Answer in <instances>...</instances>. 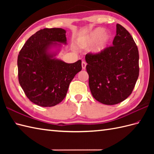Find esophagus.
Segmentation results:
<instances>
[{"label": "esophagus", "mask_w": 154, "mask_h": 154, "mask_svg": "<svg viewBox=\"0 0 154 154\" xmlns=\"http://www.w3.org/2000/svg\"><path fill=\"white\" fill-rule=\"evenodd\" d=\"M81 65H82V69H85L86 68V65H87L86 62L83 61L82 63H81Z\"/></svg>", "instance_id": "esophagus-1"}]
</instances>
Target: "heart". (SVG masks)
<instances>
[{
  "instance_id": "1",
  "label": "heart",
  "mask_w": 154,
  "mask_h": 154,
  "mask_svg": "<svg viewBox=\"0 0 154 154\" xmlns=\"http://www.w3.org/2000/svg\"><path fill=\"white\" fill-rule=\"evenodd\" d=\"M103 30L101 28H98L96 29L95 30H94L92 33L90 34L89 37L87 38V43L88 45H91L93 44L94 42H95L98 38L101 37L99 39V42H98L97 44L96 45L95 48H94V51L96 52V53H99V52L102 51L104 48H105L106 45L109 42V36L107 34H103Z\"/></svg>"
}]
</instances>
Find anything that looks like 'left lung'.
I'll use <instances>...</instances> for the list:
<instances>
[{
    "label": "left lung",
    "instance_id": "8db88e82",
    "mask_svg": "<svg viewBox=\"0 0 154 154\" xmlns=\"http://www.w3.org/2000/svg\"><path fill=\"white\" fill-rule=\"evenodd\" d=\"M112 46L97 54L85 55L89 85L99 102L113 105L131 94L139 76V53L132 35L116 24Z\"/></svg>",
    "mask_w": 154,
    "mask_h": 154
}]
</instances>
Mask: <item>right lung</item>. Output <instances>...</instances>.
I'll use <instances>...</instances> for the list:
<instances>
[{
	"label": "right lung",
	"instance_id": "right-lung-1",
	"mask_svg": "<svg viewBox=\"0 0 154 154\" xmlns=\"http://www.w3.org/2000/svg\"><path fill=\"white\" fill-rule=\"evenodd\" d=\"M65 33L62 28L42 29L29 38L19 52V83L28 99L38 106L50 107L61 103L71 81L82 69L81 60L67 63L49 52L52 46L61 45L56 42L67 44Z\"/></svg>",
	"mask_w": 154,
	"mask_h": 154
}]
</instances>
